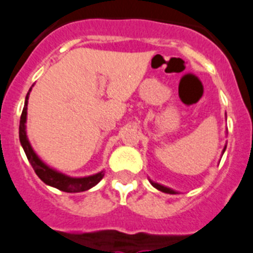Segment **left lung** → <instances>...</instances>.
Wrapping results in <instances>:
<instances>
[{
    "mask_svg": "<svg viewBox=\"0 0 253 253\" xmlns=\"http://www.w3.org/2000/svg\"><path fill=\"white\" fill-rule=\"evenodd\" d=\"M225 148H227V146H225ZM225 148H224L223 153H224V151H225ZM150 183L153 184L154 187L157 188V190L162 191V192H166V193H172V195H173V193H177V192H175V191L170 190V188L166 187V186H162V184H159V183H155V182H153V181H150Z\"/></svg>",
    "mask_w": 253,
    "mask_h": 253,
    "instance_id": "obj_1",
    "label": "left lung"
}]
</instances>
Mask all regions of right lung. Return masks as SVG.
<instances>
[{
	"label": "right lung",
	"mask_w": 253,
	"mask_h": 253,
	"mask_svg": "<svg viewBox=\"0 0 253 253\" xmlns=\"http://www.w3.org/2000/svg\"><path fill=\"white\" fill-rule=\"evenodd\" d=\"M32 91V87L29 89L25 98V104H24L23 113L20 117V126H19V137H20L21 146H23L24 151L26 154V158L29 160V163L32 164L34 172L37 173L39 178L44 182L48 186L61 190L63 192H83L89 188L94 187L95 184L100 182L103 178L104 173L99 172L96 174L89 175V177H83V178H74V177H69V175L62 174V173L57 172L54 169L49 168L45 163H43L39 157L33 150L32 145H30L28 136H26V113H28V99H29V94Z\"/></svg>",
	"instance_id": "right-lung-1"
}]
</instances>
